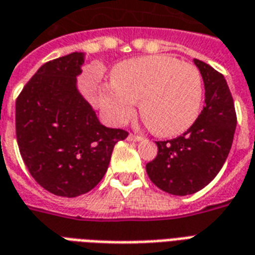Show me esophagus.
Wrapping results in <instances>:
<instances>
[{"instance_id":"obj_1","label":"esophagus","mask_w":255,"mask_h":255,"mask_svg":"<svg viewBox=\"0 0 255 255\" xmlns=\"http://www.w3.org/2000/svg\"><path fill=\"white\" fill-rule=\"evenodd\" d=\"M127 139L129 140V142H139V140H142V136H139V135H133V133H129Z\"/></svg>"}]
</instances>
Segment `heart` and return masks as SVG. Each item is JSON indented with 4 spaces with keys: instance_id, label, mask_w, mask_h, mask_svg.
I'll list each match as a JSON object with an SVG mask.
<instances>
[{
    "instance_id": "b5f03b06",
    "label": "heart",
    "mask_w": 255,
    "mask_h": 255,
    "mask_svg": "<svg viewBox=\"0 0 255 255\" xmlns=\"http://www.w3.org/2000/svg\"><path fill=\"white\" fill-rule=\"evenodd\" d=\"M202 94V78L194 65L168 56H146L117 64L112 84L100 90V105L112 124L123 126L139 102L147 127L168 138L197 120Z\"/></svg>"
}]
</instances>
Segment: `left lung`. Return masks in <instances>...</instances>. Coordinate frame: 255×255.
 I'll use <instances>...</instances> for the list:
<instances>
[{
	"instance_id": "left-lung-1",
	"label": "left lung",
	"mask_w": 255,
	"mask_h": 255,
	"mask_svg": "<svg viewBox=\"0 0 255 255\" xmlns=\"http://www.w3.org/2000/svg\"><path fill=\"white\" fill-rule=\"evenodd\" d=\"M205 106L187 132L155 142L158 153L146 165L150 180L172 195H190L217 176L230 154L236 128L234 100L224 76L199 60Z\"/></svg>"
}]
</instances>
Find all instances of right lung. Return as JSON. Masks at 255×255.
Returning a JSON list of instances; mask_svg holds the SVG:
<instances>
[{"mask_svg": "<svg viewBox=\"0 0 255 255\" xmlns=\"http://www.w3.org/2000/svg\"><path fill=\"white\" fill-rule=\"evenodd\" d=\"M84 53L43 64L16 101L20 154L38 184L58 197L89 192L108 171L127 131L101 124L78 89Z\"/></svg>", "mask_w": 255, "mask_h": 255, "instance_id": "add662e5", "label": "right lung"}]
</instances>
